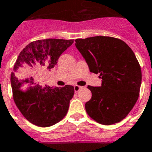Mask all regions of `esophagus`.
Segmentation results:
<instances>
[{"label":"esophagus","instance_id":"34e87169","mask_svg":"<svg viewBox=\"0 0 152 152\" xmlns=\"http://www.w3.org/2000/svg\"><path fill=\"white\" fill-rule=\"evenodd\" d=\"M83 87H81V86H79V85H75L74 86V89H75V92H77L80 89H81Z\"/></svg>","mask_w":152,"mask_h":152}]
</instances>
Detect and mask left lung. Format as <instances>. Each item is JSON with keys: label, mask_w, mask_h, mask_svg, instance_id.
<instances>
[{"label": "left lung", "mask_w": 152, "mask_h": 152, "mask_svg": "<svg viewBox=\"0 0 152 152\" xmlns=\"http://www.w3.org/2000/svg\"><path fill=\"white\" fill-rule=\"evenodd\" d=\"M75 46L90 71L99 74V87L88 86L91 99L85 103L90 117L104 125L124 120L137 101L141 70L126 42L110 36L75 39Z\"/></svg>", "instance_id": "1"}]
</instances>
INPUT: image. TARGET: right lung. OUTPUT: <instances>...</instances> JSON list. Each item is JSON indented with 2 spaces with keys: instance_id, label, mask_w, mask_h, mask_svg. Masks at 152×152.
Returning <instances> with one entry per match:
<instances>
[{
  "instance_id": "1",
  "label": "right lung",
  "mask_w": 152,
  "mask_h": 152,
  "mask_svg": "<svg viewBox=\"0 0 152 152\" xmlns=\"http://www.w3.org/2000/svg\"><path fill=\"white\" fill-rule=\"evenodd\" d=\"M74 39L36 40L21 51L11 75L14 101L27 120L39 126L61 121L73 98L72 85L53 88L41 85L42 76L56 65L59 57Z\"/></svg>"
}]
</instances>
